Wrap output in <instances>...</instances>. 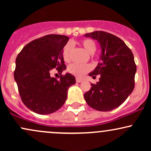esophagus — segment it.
Listing matches in <instances>:
<instances>
[{
    "label": "esophagus",
    "instance_id": "34e87169",
    "mask_svg": "<svg viewBox=\"0 0 151 151\" xmlns=\"http://www.w3.org/2000/svg\"><path fill=\"white\" fill-rule=\"evenodd\" d=\"M76 81H77V82H78V83H80V82H81V81H82V79H79V78H77V79H76Z\"/></svg>",
    "mask_w": 151,
    "mask_h": 151
}]
</instances>
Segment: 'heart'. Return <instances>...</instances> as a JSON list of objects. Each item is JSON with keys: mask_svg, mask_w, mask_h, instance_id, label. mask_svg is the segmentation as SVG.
Wrapping results in <instances>:
<instances>
[{"mask_svg": "<svg viewBox=\"0 0 151 151\" xmlns=\"http://www.w3.org/2000/svg\"><path fill=\"white\" fill-rule=\"evenodd\" d=\"M80 45L84 50L89 54H93L96 51V44L94 40L91 39H84L80 42ZM72 43L68 42L64 46L62 50V58L65 62H70L72 58ZM91 70L90 65H80V64H71L67 67V72L77 77H82L84 74Z\"/></svg>", "mask_w": 151, "mask_h": 151, "instance_id": "heart-1", "label": "heart"}]
</instances>
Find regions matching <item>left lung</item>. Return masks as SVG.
Returning <instances> with one entry per match:
<instances>
[{"label":"left lung","mask_w":151,"mask_h":151,"mask_svg":"<svg viewBox=\"0 0 151 151\" xmlns=\"http://www.w3.org/2000/svg\"><path fill=\"white\" fill-rule=\"evenodd\" d=\"M96 40L101 47V62L89 74L93 79L100 75L99 81L84 96L87 104L100 111H109L126 101L135 86L136 65L130 48L120 38L104 31L85 35Z\"/></svg>","instance_id":"1"}]
</instances>
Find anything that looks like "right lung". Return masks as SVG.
<instances>
[{"label": "right lung", "mask_w": 151, "mask_h": 151, "mask_svg": "<svg viewBox=\"0 0 151 151\" xmlns=\"http://www.w3.org/2000/svg\"><path fill=\"white\" fill-rule=\"evenodd\" d=\"M69 40L67 36L47 35L31 41L16 58L14 78L22 103L38 114H49L63 106L67 90L76 83L71 74L62 75L66 69L62 50ZM56 68L60 79L50 77Z\"/></svg>", "instance_id": "add662e5"}]
</instances>
